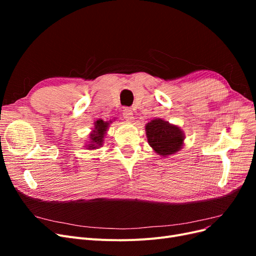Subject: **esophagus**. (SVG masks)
Instances as JSON below:
<instances>
[{
    "instance_id": "1",
    "label": "esophagus",
    "mask_w": 256,
    "mask_h": 256,
    "mask_svg": "<svg viewBox=\"0 0 256 256\" xmlns=\"http://www.w3.org/2000/svg\"><path fill=\"white\" fill-rule=\"evenodd\" d=\"M122 116L128 122H132L134 120V112L129 108H125V109L122 110Z\"/></svg>"
}]
</instances>
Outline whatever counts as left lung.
I'll return each mask as SVG.
<instances>
[{"instance_id": "obj_1", "label": "left lung", "mask_w": 256, "mask_h": 256, "mask_svg": "<svg viewBox=\"0 0 256 256\" xmlns=\"http://www.w3.org/2000/svg\"><path fill=\"white\" fill-rule=\"evenodd\" d=\"M145 131L148 144L154 152L162 157L171 156L182 148L184 131L173 124L154 118L146 124Z\"/></svg>"}]
</instances>
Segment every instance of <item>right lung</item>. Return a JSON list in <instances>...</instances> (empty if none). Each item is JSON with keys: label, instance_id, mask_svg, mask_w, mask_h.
<instances>
[{"label": "right lung", "instance_id": "add662e5", "mask_svg": "<svg viewBox=\"0 0 256 256\" xmlns=\"http://www.w3.org/2000/svg\"><path fill=\"white\" fill-rule=\"evenodd\" d=\"M110 122H104L102 120H98L95 122V126L94 129L92 130V132L90 134V141L88 143L85 145L88 147V150H96L99 148L100 146H102L104 140V136L108 131V128H109Z\"/></svg>", "mask_w": 256, "mask_h": 256}]
</instances>
